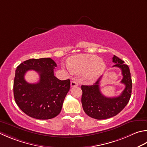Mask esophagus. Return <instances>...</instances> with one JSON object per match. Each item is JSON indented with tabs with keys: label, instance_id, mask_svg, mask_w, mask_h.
I'll return each instance as SVG.
<instances>
[{
	"label": "esophagus",
	"instance_id": "34e87169",
	"mask_svg": "<svg viewBox=\"0 0 147 147\" xmlns=\"http://www.w3.org/2000/svg\"><path fill=\"white\" fill-rule=\"evenodd\" d=\"M78 85H79V83H78V81H75V80H74V81L71 82V87H76V86H78Z\"/></svg>",
	"mask_w": 147,
	"mask_h": 147
}]
</instances>
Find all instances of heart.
<instances>
[{
  "mask_svg": "<svg viewBox=\"0 0 147 147\" xmlns=\"http://www.w3.org/2000/svg\"><path fill=\"white\" fill-rule=\"evenodd\" d=\"M62 67L69 74H73L74 72L83 73L85 79L92 80L98 77L105 70V64L98 56L80 55L70 59L68 64L63 65Z\"/></svg>",
  "mask_w": 147,
  "mask_h": 147,
  "instance_id": "heart-1",
  "label": "heart"
}]
</instances>
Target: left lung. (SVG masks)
<instances>
[{
	"mask_svg": "<svg viewBox=\"0 0 147 147\" xmlns=\"http://www.w3.org/2000/svg\"><path fill=\"white\" fill-rule=\"evenodd\" d=\"M113 67L120 68L123 78L121 82L125 85V88L118 97H107L100 90V81L102 77L92 85H82L83 92L82 103L85 113L93 119L97 120L107 119L119 113L130 99L132 92V80L130 70L127 65L119 57L114 55Z\"/></svg>",
	"mask_w": 147,
	"mask_h": 147,
	"instance_id": "8db88e82",
	"label": "left lung"
}]
</instances>
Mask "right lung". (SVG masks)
Listing matches in <instances>:
<instances>
[{"mask_svg":"<svg viewBox=\"0 0 147 147\" xmlns=\"http://www.w3.org/2000/svg\"><path fill=\"white\" fill-rule=\"evenodd\" d=\"M56 63L50 58L32 59L17 67L13 84L14 100L23 112L39 120H48L60 113L70 88V80H60L54 76ZM29 70L38 72L40 81L29 84L24 74Z\"/></svg>","mask_w":147,"mask_h":147,"instance_id":"right-lung-1","label":"right lung"}]
</instances>
